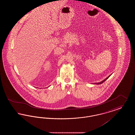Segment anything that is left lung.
<instances>
[{
    "mask_svg": "<svg viewBox=\"0 0 135 135\" xmlns=\"http://www.w3.org/2000/svg\"><path fill=\"white\" fill-rule=\"evenodd\" d=\"M111 75H110L109 76H108V77H107L106 78H105V79H104L103 81H101V82H100V83H95V84H103V83H104V81H105V80H106V79H108V78H109V77H110V76H111Z\"/></svg>",
    "mask_w": 135,
    "mask_h": 135,
    "instance_id": "left-lung-1",
    "label": "left lung"
}]
</instances>
